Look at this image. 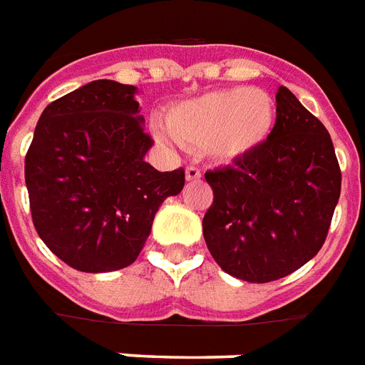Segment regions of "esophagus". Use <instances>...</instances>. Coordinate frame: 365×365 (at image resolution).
Listing matches in <instances>:
<instances>
[{
	"mask_svg": "<svg viewBox=\"0 0 365 365\" xmlns=\"http://www.w3.org/2000/svg\"><path fill=\"white\" fill-rule=\"evenodd\" d=\"M185 175H187V180H200V177H202L200 169L195 167V165H188L187 169H185Z\"/></svg>",
	"mask_w": 365,
	"mask_h": 365,
	"instance_id": "esophagus-1",
	"label": "esophagus"
}]
</instances>
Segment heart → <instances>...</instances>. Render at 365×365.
<instances>
[{
	"label": "heart",
	"mask_w": 365,
	"mask_h": 365,
	"mask_svg": "<svg viewBox=\"0 0 365 365\" xmlns=\"http://www.w3.org/2000/svg\"><path fill=\"white\" fill-rule=\"evenodd\" d=\"M275 123V102L259 88H226L170 108L165 128L180 145L234 161L261 145Z\"/></svg>",
	"instance_id": "obj_1"
}]
</instances>
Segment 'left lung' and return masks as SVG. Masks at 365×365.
<instances>
[{
  "label": "left lung",
  "instance_id": "obj_1",
  "mask_svg": "<svg viewBox=\"0 0 365 365\" xmlns=\"http://www.w3.org/2000/svg\"><path fill=\"white\" fill-rule=\"evenodd\" d=\"M275 100L267 139L204 175L214 192L202 220L206 245L222 269L247 283L287 277L320 252L342 185L319 118L285 86Z\"/></svg>",
  "mask_w": 365,
  "mask_h": 365
}]
</instances>
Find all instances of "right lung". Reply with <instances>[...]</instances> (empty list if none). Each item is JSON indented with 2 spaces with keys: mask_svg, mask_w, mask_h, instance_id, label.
Here are the masks:
<instances>
[{
  "mask_svg": "<svg viewBox=\"0 0 365 365\" xmlns=\"http://www.w3.org/2000/svg\"><path fill=\"white\" fill-rule=\"evenodd\" d=\"M135 86L94 80L46 106L25 157L31 216L46 247L74 269L106 273L137 259L185 170L161 173Z\"/></svg>",
  "mask_w": 365,
  "mask_h": 365,
  "instance_id": "obj_1",
  "label": "right lung"
}]
</instances>
